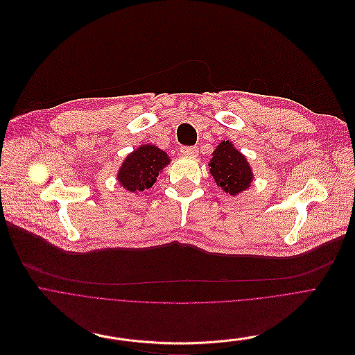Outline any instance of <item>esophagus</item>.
Segmentation results:
<instances>
[{
	"label": "esophagus",
	"mask_w": 355,
	"mask_h": 355,
	"mask_svg": "<svg viewBox=\"0 0 355 355\" xmlns=\"http://www.w3.org/2000/svg\"><path fill=\"white\" fill-rule=\"evenodd\" d=\"M180 154L184 157H197V148L196 147H183L180 150Z\"/></svg>",
	"instance_id": "1"
}]
</instances>
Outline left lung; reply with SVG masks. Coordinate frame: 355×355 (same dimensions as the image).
<instances>
[{
  "mask_svg": "<svg viewBox=\"0 0 355 355\" xmlns=\"http://www.w3.org/2000/svg\"><path fill=\"white\" fill-rule=\"evenodd\" d=\"M208 169L217 186L234 197L246 191L254 179L248 158L230 139H223L216 147L208 161Z\"/></svg>",
  "mask_w": 355,
  "mask_h": 355,
  "instance_id": "obj_1",
  "label": "left lung"
}]
</instances>
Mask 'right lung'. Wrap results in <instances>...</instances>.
<instances>
[{
    "mask_svg": "<svg viewBox=\"0 0 355 355\" xmlns=\"http://www.w3.org/2000/svg\"><path fill=\"white\" fill-rule=\"evenodd\" d=\"M171 158L154 144H143L130 153L121 162L116 180L130 193L144 191L154 186Z\"/></svg>",
    "mask_w": 355,
    "mask_h": 355,
    "instance_id": "obj_1",
    "label": "right lung"
}]
</instances>
